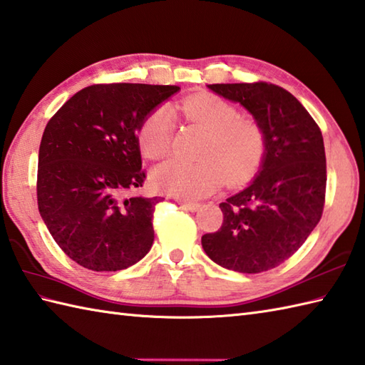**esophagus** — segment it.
I'll return each instance as SVG.
<instances>
[{
    "label": "esophagus",
    "mask_w": 365,
    "mask_h": 365,
    "mask_svg": "<svg viewBox=\"0 0 365 365\" xmlns=\"http://www.w3.org/2000/svg\"><path fill=\"white\" fill-rule=\"evenodd\" d=\"M178 205H180L181 207H184L185 211H197L200 205L198 203H193V202H185V200H178Z\"/></svg>",
    "instance_id": "34e87169"
}]
</instances>
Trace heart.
Here are the masks:
<instances>
[{
  "mask_svg": "<svg viewBox=\"0 0 365 365\" xmlns=\"http://www.w3.org/2000/svg\"><path fill=\"white\" fill-rule=\"evenodd\" d=\"M189 121L207 130L198 162L170 159L154 168L153 185L178 198L210 195L222 181L237 184L254 175L264 154V133L250 118L240 116L232 103L212 94L193 96L181 103ZM175 118L168 107H158L140 125L141 150L151 159L172 151Z\"/></svg>",
  "mask_w": 365,
  "mask_h": 365,
  "instance_id": "1",
  "label": "heart"
}]
</instances>
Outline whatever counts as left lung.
<instances>
[{
    "mask_svg": "<svg viewBox=\"0 0 365 365\" xmlns=\"http://www.w3.org/2000/svg\"><path fill=\"white\" fill-rule=\"evenodd\" d=\"M215 94L240 102L264 133L258 175L219 207L224 222L202 236L214 263L244 274L269 271L306 242L322 219L326 193L323 135L292 93L277 85L215 83Z\"/></svg>",
    "mask_w": 365,
    "mask_h": 365,
    "instance_id": "left-lung-1",
    "label": "left lung"
}]
</instances>
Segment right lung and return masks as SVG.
I'll list each match as a JSON object with an SVG mask.
<instances>
[{
  "label": "right lung",
  "mask_w": 365,
  "mask_h": 365,
  "mask_svg": "<svg viewBox=\"0 0 365 365\" xmlns=\"http://www.w3.org/2000/svg\"><path fill=\"white\" fill-rule=\"evenodd\" d=\"M178 91L175 85H91L47 123L37 206L56 244L86 269L121 271L150 252L153 214L163 198L121 195L146 180L140 125Z\"/></svg>",
  "instance_id": "obj_1"
}]
</instances>
